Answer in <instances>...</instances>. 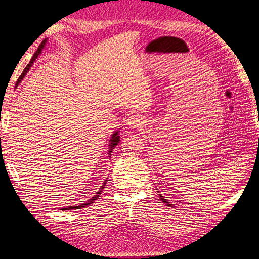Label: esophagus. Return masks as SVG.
Instances as JSON below:
<instances>
[{"mask_svg":"<svg viewBox=\"0 0 259 259\" xmlns=\"http://www.w3.org/2000/svg\"><path fill=\"white\" fill-rule=\"evenodd\" d=\"M143 124H145V121H143V118L140 117L139 114H134V116H131L128 119H127V126H128L131 130L142 127Z\"/></svg>","mask_w":259,"mask_h":259,"instance_id":"34e87169","label":"esophagus"}]
</instances>
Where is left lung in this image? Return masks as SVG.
Returning a JSON list of instances; mask_svg holds the SVG:
<instances>
[{"label":"left lung","mask_w":259,"mask_h":259,"mask_svg":"<svg viewBox=\"0 0 259 259\" xmlns=\"http://www.w3.org/2000/svg\"><path fill=\"white\" fill-rule=\"evenodd\" d=\"M159 197H160V201H162V202H164V203H166V204H167L168 206H171V205H173V204H169V202H168L167 200H165V198H164V196H162V194H159Z\"/></svg>","instance_id":"8db88e82"}]
</instances>
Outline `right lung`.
<instances>
[{
	"mask_svg": "<svg viewBox=\"0 0 259 259\" xmlns=\"http://www.w3.org/2000/svg\"><path fill=\"white\" fill-rule=\"evenodd\" d=\"M46 42H47V39H45L44 41L41 42V45L39 46V48H37L36 52L34 53L33 57H32V59H31V62L28 63L26 67H25V70L23 71V73L20 74V77L18 78V80H17V86H18V83H19L20 81H22V80L24 79L25 75H26V73H27L28 70H29V67H31V66L33 65L34 61H35V59L37 58V56H39V55L41 54L42 49H44V48H45V46H46ZM119 141H120V137H119V134H118V131H116V132H114V133L111 135V139H110V143H109V151H108V154L110 155V157H111V152H112V150L114 149V148H116V146L118 145V143H119ZM105 182H107V180H105V181L103 182V185L101 186V188H100L99 192H97V193H96V195H94V196H93V197L91 198V200H88L87 202L82 203V204H79V205H75V206H66V207H62L61 210H63V211H66V210L82 209V207H87L88 205L92 204V203H94V202L96 201V198H97V197H100V194H101V192H102V190H103V188H104Z\"/></svg>",
	"mask_w": 259,
	"mask_h": 259,
	"instance_id": "obj_1",
	"label": "right lung"
}]
</instances>
